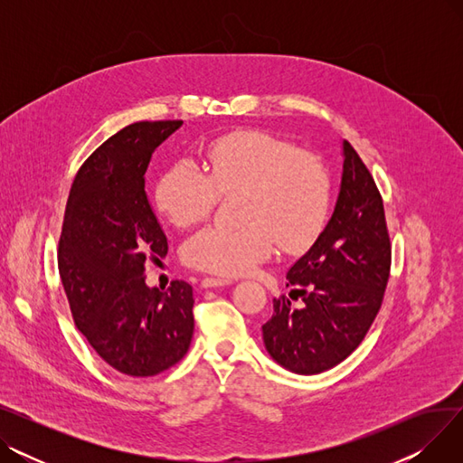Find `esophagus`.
Wrapping results in <instances>:
<instances>
[{"label":"esophagus","mask_w":463,"mask_h":463,"mask_svg":"<svg viewBox=\"0 0 463 463\" xmlns=\"http://www.w3.org/2000/svg\"><path fill=\"white\" fill-rule=\"evenodd\" d=\"M232 279H227V278H204L201 281V285L204 288H212V287H225V285H231Z\"/></svg>","instance_id":"1"}]
</instances>
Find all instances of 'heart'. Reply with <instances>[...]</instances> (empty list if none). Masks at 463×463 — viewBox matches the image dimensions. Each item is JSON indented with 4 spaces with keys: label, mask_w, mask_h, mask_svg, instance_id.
I'll return each mask as SVG.
<instances>
[{
    "label": "heart",
    "mask_w": 463,
    "mask_h": 463,
    "mask_svg": "<svg viewBox=\"0 0 463 463\" xmlns=\"http://www.w3.org/2000/svg\"><path fill=\"white\" fill-rule=\"evenodd\" d=\"M206 175L189 161L166 168L156 185L159 213L178 229L197 225L219 197L238 194L240 227H206L184 246L191 269L241 276L274 253L309 250L323 234L334 199L326 161L295 142L260 129L215 138L206 150Z\"/></svg>",
    "instance_id": "b5f03b06"
}]
</instances>
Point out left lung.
<instances>
[{
	"instance_id": "obj_1",
	"label": "left lung",
	"mask_w": 463,
	"mask_h": 463,
	"mask_svg": "<svg viewBox=\"0 0 463 463\" xmlns=\"http://www.w3.org/2000/svg\"><path fill=\"white\" fill-rule=\"evenodd\" d=\"M392 246L383 197L368 166L344 140V175L328 225L287 272L288 297L274 298L262 325L266 351L283 368L313 375L344 362L368 334L391 276Z\"/></svg>"
}]
</instances>
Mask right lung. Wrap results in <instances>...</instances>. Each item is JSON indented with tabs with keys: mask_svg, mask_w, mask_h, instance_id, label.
<instances>
[{
	"mask_svg": "<svg viewBox=\"0 0 463 463\" xmlns=\"http://www.w3.org/2000/svg\"><path fill=\"white\" fill-rule=\"evenodd\" d=\"M182 119L137 121L112 135L71 185L58 246V270L72 321L109 366L152 377L189 349L193 287L146 285L144 264L165 257L166 236L144 191L157 146Z\"/></svg>",
	"mask_w": 463,
	"mask_h": 463,
	"instance_id": "right-lung-1",
	"label": "right lung"
}]
</instances>
